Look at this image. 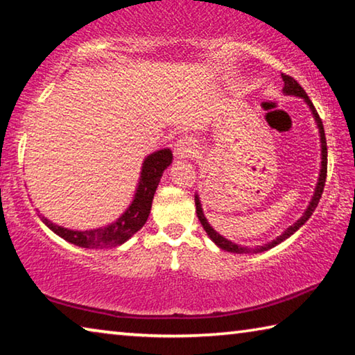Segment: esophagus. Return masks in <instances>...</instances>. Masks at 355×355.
<instances>
[{"label":"esophagus","instance_id":"obj_1","mask_svg":"<svg viewBox=\"0 0 355 355\" xmlns=\"http://www.w3.org/2000/svg\"><path fill=\"white\" fill-rule=\"evenodd\" d=\"M198 153V145L191 137H182L177 140L175 147H173V155L178 159H187V157H191Z\"/></svg>","mask_w":355,"mask_h":355}]
</instances>
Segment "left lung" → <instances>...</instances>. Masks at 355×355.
<instances>
[{"label": "left lung", "mask_w": 355, "mask_h": 355, "mask_svg": "<svg viewBox=\"0 0 355 355\" xmlns=\"http://www.w3.org/2000/svg\"><path fill=\"white\" fill-rule=\"evenodd\" d=\"M281 77H283V82H284V88L283 92L286 94H294V96H299L302 98L305 103L309 105V109H311V114L314 116V120H316L318 123V128H319V136H320V172H319V180H318V184H316V189H314V194L311 198V202H309L308 208L305 210V213H303L302 218L299 219V221L292 224L291 227H288L284 230L283 234L279 235V237H277L275 240L270 241V243L263 245V246H259V248H254V250H250L246 248V246H240L237 243H232V241L224 239L223 235H219L215 229H213L210 224H208L207 218L204 216V211H202V205H200V200H199V196H196V213H198V218L199 221L202 224V227H204V230L207 232L208 237H210L215 243L219 246V248L224 250V251H229V252H237V254H246V252H262V251H267L270 248H273V246L279 245L281 241H284L286 239H289L292 234L297 232L303 224H305L309 216L313 215V211L316 210V207L319 204V199L322 198V191H324V187H325V178H327V140H325V132H324V126H322V120H320L319 115H318V110L314 109V105L311 103V99L308 98V94L305 93V89H303L299 82L295 80L294 77L291 76H286V74H281Z\"/></svg>", "instance_id": "1"}]
</instances>
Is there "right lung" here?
Wrapping results in <instances>:
<instances>
[{"mask_svg": "<svg viewBox=\"0 0 355 355\" xmlns=\"http://www.w3.org/2000/svg\"><path fill=\"white\" fill-rule=\"evenodd\" d=\"M172 157V151L168 148L157 150L155 153L145 157L142 172H140L139 187L136 194H134L131 205L128 207V210L115 223L109 224L107 227L92 230H71L56 226V224L49 221L47 218L41 215L42 223L50 230H53L56 235H60L61 239L69 241V243L80 246V248L98 250L107 248V246L123 245L147 223L156 188L159 184L162 172L171 166Z\"/></svg>", "mask_w": 355, "mask_h": 355, "instance_id": "1", "label": "right lung"}]
</instances>
